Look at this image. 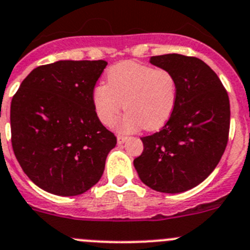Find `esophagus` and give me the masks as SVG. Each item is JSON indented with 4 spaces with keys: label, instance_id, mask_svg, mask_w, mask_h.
I'll return each instance as SVG.
<instances>
[{
    "label": "esophagus",
    "instance_id": "obj_1",
    "mask_svg": "<svg viewBox=\"0 0 250 250\" xmlns=\"http://www.w3.org/2000/svg\"><path fill=\"white\" fill-rule=\"evenodd\" d=\"M128 140V137H125V135H117V143L118 144H123Z\"/></svg>",
    "mask_w": 250,
    "mask_h": 250
}]
</instances>
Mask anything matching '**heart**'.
<instances>
[{
    "mask_svg": "<svg viewBox=\"0 0 250 250\" xmlns=\"http://www.w3.org/2000/svg\"><path fill=\"white\" fill-rule=\"evenodd\" d=\"M107 84L93 90L96 116L105 125H113L123 107L127 113L118 125L121 132L129 133L144 127L154 130L171 117L178 94L173 74L138 62H122L107 72Z\"/></svg>",
    "mask_w": 250,
    "mask_h": 250,
    "instance_id": "b5f03b06",
    "label": "heart"
}]
</instances>
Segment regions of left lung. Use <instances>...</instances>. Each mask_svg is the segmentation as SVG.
<instances>
[{
    "instance_id": "left-lung-1",
    "label": "left lung",
    "mask_w": 250,
    "mask_h": 250,
    "mask_svg": "<svg viewBox=\"0 0 250 250\" xmlns=\"http://www.w3.org/2000/svg\"><path fill=\"white\" fill-rule=\"evenodd\" d=\"M150 63L167 69L178 86L171 117L160 132L143 137L134 159L139 178L161 193L189 190L208 178L229 142V99L217 74L197 57L168 53Z\"/></svg>"
}]
</instances>
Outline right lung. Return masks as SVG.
Listing matches in <instances>:
<instances>
[{"label":"right lung","mask_w":250,"mask_h":250,"mask_svg":"<svg viewBox=\"0 0 250 250\" xmlns=\"http://www.w3.org/2000/svg\"><path fill=\"white\" fill-rule=\"evenodd\" d=\"M107 62L57 61L36 67L11 104L12 147L24 173L51 194L95 186L115 134L96 116L93 90Z\"/></svg>","instance_id":"add662e5"}]
</instances>
